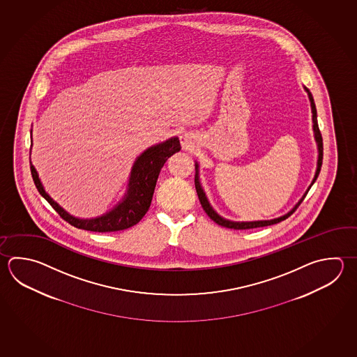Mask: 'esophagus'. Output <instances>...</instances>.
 <instances>
[{
	"instance_id": "obj_1",
	"label": "esophagus",
	"mask_w": 357,
	"mask_h": 357,
	"mask_svg": "<svg viewBox=\"0 0 357 357\" xmlns=\"http://www.w3.org/2000/svg\"><path fill=\"white\" fill-rule=\"evenodd\" d=\"M195 142H197V136H195V134L185 132V134H183L182 136H181V144H182V148L184 149V150L193 148Z\"/></svg>"
}]
</instances>
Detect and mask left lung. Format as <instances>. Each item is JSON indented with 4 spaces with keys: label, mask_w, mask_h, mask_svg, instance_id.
I'll use <instances>...</instances> for the list:
<instances>
[{
    "label": "left lung",
    "mask_w": 357,
    "mask_h": 357,
    "mask_svg": "<svg viewBox=\"0 0 357 357\" xmlns=\"http://www.w3.org/2000/svg\"><path fill=\"white\" fill-rule=\"evenodd\" d=\"M305 91L308 92V96H310V106H312V114H313V130H314V137H316L317 144H318V162H317V170L316 175H314V179H313V182L310 185V188L308 190L305 192V195H303L302 199L298 202L296 207L290 211L289 213H287L285 215H282V217H279V218H275V220H270V221H255V222H232V221H229V220H225L222 218L221 215H217L213 208L209 206L208 201H207V198H206V195H204V192H203L202 187H201V184H199V181H198V164H195V170H197V174H195V189H197V195H198V198H199V202L202 204L203 209H204V212L208 215L209 218L212 220V221H215L217 225H220V226H222V227H226V229H257V227H265V226H271V225H275V223L282 222L284 221L285 218H288L290 215H293V212H296V209L299 207V204L303 202V199L305 198V195L307 193L310 192V187L314 184V182L317 181V178H318V175H319V172H321V167H322V160H323V140H322V135H321V131H319V128H318V122H317V109L316 105H314V101H313V97H312V93L310 92V89H307L305 88Z\"/></svg>",
    "instance_id": "obj_1"
}]
</instances>
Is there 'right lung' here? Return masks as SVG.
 <instances>
[{
	"mask_svg": "<svg viewBox=\"0 0 357 357\" xmlns=\"http://www.w3.org/2000/svg\"><path fill=\"white\" fill-rule=\"evenodd\" d=\"M181 150V144L176 137H172L162 144L155 145L144 151L137 160L135 162L130 183H128V195L123 202L116 206L102 217L94 220H79L73 215H68L64 209L55 203L41 185L39 175L34 167L30 162L31 175L34 179L35 185L50 206L56 211L64 221L75 226L77 229H87L93 232H114L121 229H130L136 223L140 222L142 217L148 212L151 204L155 185L162 165L174 153Z\"/></svg>",
	"mask_w": 357,
	"mask_h": 357,
	"instance_id": "right-lung-1",
	"label": "right lung"
}]
</instances>
